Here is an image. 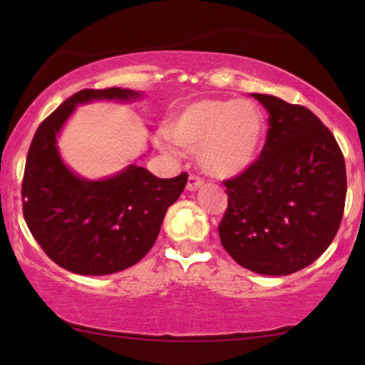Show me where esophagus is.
Segmentation results:
<instances>
[{"mask_svg":"<svg viewBox=\"0 0 365 365\" xmlns=\"http://www.w3.org/2000/svg\"><path fill=\"white\" fill-rule=\"evenodd\" d=\"M204 186V181L201 178H197L196 174H189V179H187V191H196V189L202 187Z\"/></svg>","mask_w":365,"mask_h":365,"instance_id":"obj_1","label":"esophagus"}]
</instances>
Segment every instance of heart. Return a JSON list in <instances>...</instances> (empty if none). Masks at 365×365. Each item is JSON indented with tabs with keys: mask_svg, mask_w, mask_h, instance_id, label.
<instances>
[{
	"mask_svg": "<svg viewBox=\"0 0 365 365\" xmlns=\"http://www.w3.org/2000/svg\"><path fill=\"white\" fill-rule=\"evenodd\" d=\"M166 134L184 151H197L206 173L236 176L256 161L264 118L247 99H201L184 108L168 124Z\"/></svg>",
	"mask_w": 365,
	"mask_h": 365,
	"instance_id": "1",
	"label": "heart"
}]
</instances>
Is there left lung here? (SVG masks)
<instances>
[{
	"mask_svg": "<svg viewBox=\"0 0 365 365\" xmlns=\"http://www.w3.org/2000/svg\"><path fill=\"white\" fill-rule=\"evenodd\" d=\"M269 113L261 154L224 181L227 209L219 237L239 266L287 276L312 264L341 226L346 163L316 114L269 94H252Z\"/></svg>",
	"mask_w": 365,
	"mask_h": 365,
	"instance_id": "8db88e82",
	"label": "left lung"
}]
</instances>
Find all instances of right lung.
<instances>
[{
    "instance_id": "obj_1",
    "label": "right lung",
    "mask_w": 365,
    "mask_h": 365,
    "mask_svg": "<svg viewBox=\"0 0 365 365\" xmlns=\"http://www.w3.org/2000/svg\"><path fill=\"white\" fill-rule=\"evenodd\" d=\"M131 89H83L54 109L34 133L21 184L23 216L46 256L66 271L106 276L134 266L156 242L168 207L187 174L159 179L136 164L103 181H88L64 166L56 134L76 104L129 99Z\"/></svg>"
}]
</instances>
